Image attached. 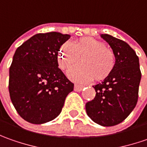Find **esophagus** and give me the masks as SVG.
<instances>
[{
	"label": "esophagus",
	"mask_w": 147,
	"mask_h": 147,
	"mask_svg": "<svg viewBox=\"0 0 147 147\" xmlns=\"http://www.w3.org/2000/svg\"><path fill=\"white\" fill-rule=\"evenodd\" d=\"M84 89V86L82 85H79V84H75V87H74V89H75V91H76V92H80L82 89Z\"/></svg>",
	"instance_id": "34e87169"
}]
</instances>
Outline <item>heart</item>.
<instances>
[{"label":"heart","instance_id":"heart-1","mask_svg":"<svg viewBox=\"0 0 147 147\" xmlns=\"http://www.w3.org/2000/svg\"><path fill=\"white\" fill-rule=\"evenodd\" d=\"M83 66L68 71L69 78L75 82L87 83L93 79L107 78L115 65V54L111 48L92 37H84L62 46L58 57L60 66L64 69L73 65Z\"/></svg>","mask_w":147,"mask_h":147}]
</instances>
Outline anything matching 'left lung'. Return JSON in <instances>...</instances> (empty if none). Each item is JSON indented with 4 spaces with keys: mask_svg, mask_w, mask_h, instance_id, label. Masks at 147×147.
<instances>
[{
    "mask_svg": "<svg viewBox=\"0 0 147 147\" xmlns=\"http://www.w3.org/2000/svg\"><path fill=\"white\" fill-rule=\"evenodd\" d=\"M101 36L114 51L115 65L102 83L94 85L96 96L85 109L93 121L108 127L124 121L136 107L142 73L138 57L128 44L107 34Z\"/></svg>",
    "mask_w": 147,
    "mask_h": 147,
    "instance_id": "left-lung-1",
    "label": "left lung"
}]
</instances>
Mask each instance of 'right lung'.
I'll use <instances>...</instances> for the list:
<instances>
[{"mask_svg":"<svg viewBox=\"0 0 147 147\" xmlns=\"http://www.w3.org/2000/svg\"><path fill=\"white\" fill-rule=\"evenodd\" d=\"M70 35L39 33L18 47L9 67V91L18 115L40 124L61 113L71 83L58 68V53Z\"/></svg>","mask_w":147,"mask_h":147,"instance_id":"obj_1","label":"right lung"}]
</instances>
